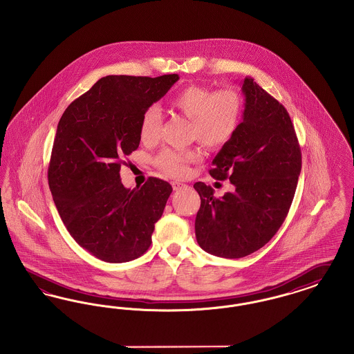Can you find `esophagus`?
Here are the masks:
<instances>
[{"label":"esophagus","mask_w":354,"mask_h":354,"mask_svg":"<svg viewBox=\"0 0 354 354\" xmlns=\"http://www.w3.org/2000/svg\"><path fill=\"white\" fill-rule=\"evenodd\" d=\"M172 188H174L175 191H180V189H185V188H187V185H185V183H180V182H172Z\"/></svg>","instance_id":"esophagus-1"}]
</instances>
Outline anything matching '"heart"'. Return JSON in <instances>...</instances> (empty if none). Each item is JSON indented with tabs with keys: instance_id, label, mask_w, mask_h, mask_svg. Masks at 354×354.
<instances>
[{
	"instance_id": "obj_1",
	"label": "heart",
	"mask_w": 354,
	"mask_h": 354,
	"mask_svg": "<svg viewBox=\"0 0 354 354\" xmlns=\"http://www.w3.org/2000/svg\"><path fill=\"white\" fill-rule=\"evenodd\" d=\"M169 106L191 119L189 135L204 146L216 149L224 146L236 133L241 115V101L232 88H220L212 93L209 87L191 84L179 90L169 98ZM162 114L156 106L146 109L140 119L139 134L145 143H152L159 138ZM199 150H165L155 163L171 176L183 178L188 166L199 162Z\"/></svg>"
}]
</instances>
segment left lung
Here are the masks:
<instances>
[{
  "label": "left lung",
  "instance_id": "1",
  "mask_svg": "<svg viewBox=\"0 0 354 354\" xmlns=\"http://www.w3.org/2000/svg\"><path fill=\"white\" fill-rule=\"evenodd\" d=\"M243 120L212 160L209 175L235 191L216 199L214 188L194 185L201 196L195 219L205 252L239 259L264 247L284 223L301 171V150L286 107L245 77Z\"/></svg>",
  "mask_w": 354,
  "mask_h": 354
}]
</instances>
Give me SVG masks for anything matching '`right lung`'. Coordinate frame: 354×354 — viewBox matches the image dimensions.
<instances>
[{"label": "right lung", "mask_w": 354, "mask_h": 354, "mask_svg": "<svg viewBox=\"0 0 354 354\" xmlns=\"http://www.w3.org/2000/svg\"><path fill=\"white\" fill-rule=\"evenodd\" d=\"M178 80L107 75L59 119L48 171L53 201L70 235L100 260L131 261L151 245L172 187L149 178L130 189L119 171L139 147L143 113Z\"/></svg>", "instance_id": "1"}]
</instances>
